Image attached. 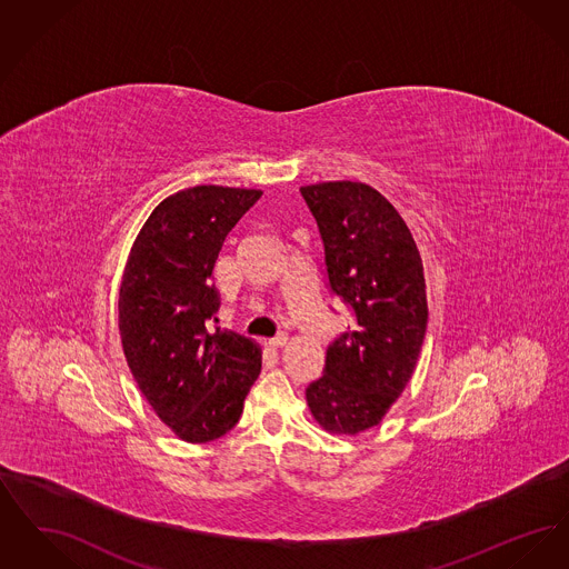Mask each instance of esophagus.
<instances>
[{
	"mask_svg": "<svg viewBox=\"0 0 569 569\" xmlns=\"http://www.w3.org/2000/svg\"><path fill=\"white\" fill-rule=\"evenodd\" d=\"M288 343V337L281 332V335H277V337H272V339H269V348H272V350H279V348H283Z\"/></svg>",
	"mask_w": 569,
	"mask_h": 569,
	"instance_id": "esophagus-1",
	"label": "esophagus"
}]
</instances>
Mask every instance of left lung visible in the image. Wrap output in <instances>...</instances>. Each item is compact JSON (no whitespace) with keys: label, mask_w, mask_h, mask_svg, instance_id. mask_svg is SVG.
<instances>
[{"label":"left lung","mask_w":569,"mask_h":569,"mask_svg":"<svg viewBox=\"0 0 569 569\" xmlns=\"http://www.w3.org/2000/svg\"><path fill=\"white\" fill-rule=\"evenodd\" d=\"M325 243L328 288L352 326L326 350L307 406L330 433L381 422L411 379L427 332V290L416 241L397 209L371 186L330 181L300 188Z\"/></svg>","instance_id":"1"}]
</instances>
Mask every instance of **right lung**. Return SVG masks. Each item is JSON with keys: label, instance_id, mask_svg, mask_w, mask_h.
Returning a JSON list of instances; mask_svg holds the SVG:
<instances>
[{"label": "right lung", "instance_id": "1", "mask_svg": "<svg viewBox=\"0 0 569 569\" xmlns=\"http://www.w3.org/2000/svg\"><path fill=\"white\" fill-rule=\"evenodd\" d=\"M260 190L196 186L162 200L138 232L119 290V332L136 383L172 433L207 443L241 418L260 348L217 322L211 281L228 232Z\"/></svg>", "mask_w": 569, "mask_h": 569}]
</instances>
